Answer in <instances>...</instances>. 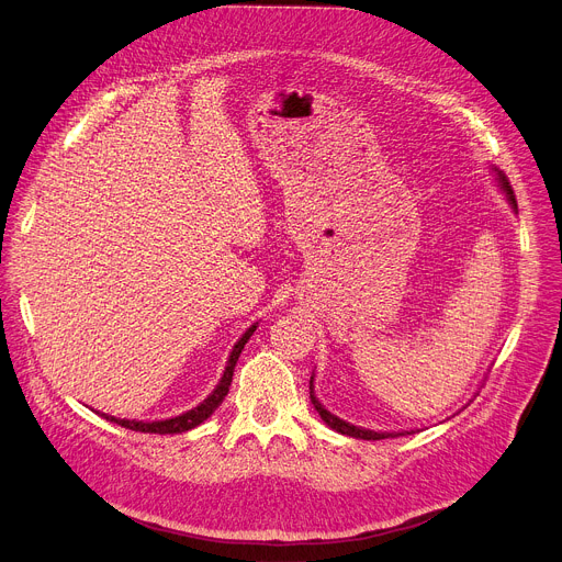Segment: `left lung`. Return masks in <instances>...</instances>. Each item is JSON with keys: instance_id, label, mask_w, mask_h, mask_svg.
Here are the masks:
<instances>
[{"instance_id": "obj_1", "label": "left lung", "mask_w": 562, "mask_h": 562, "mask_svg": "<svg viewBox=\"0 0 562 562\" xmlns=\"http://www.w3.org/2000/svg\"><path fill=\"white\" fill-rule=\"evenodd\" d=\"M497 180H499V187L502 190L506 192V199H508V203L517 210V201H515V192H513V187H510V182H508V178L502 173V171H497ZM314 378H312V382H310V397H312V404H314V408L318 411V416L323 418V423L327 425V427H331L334 431H339V434H346V436H352V438H363V440H382V438H395V436H402V434H408V431H397V434H382V431H370V429H361V427H355V425H350V423H346V420H341V418H336V416H331L329 411L316 400V395H314Z\"/></svg>"}]
</instances>
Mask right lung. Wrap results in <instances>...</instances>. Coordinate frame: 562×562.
Here are the masks:
<instances>
[{"label": "right lung", "instance_id": "add662e5", "mask_svg": "<svg viewBox=\"0 0 562 562\" xmlns=\"http://www.w3.org/2000/svg\"><path fill=\"white\" fill-rule=\"evenodd\" d=\"M255 327H257V325H250V327L244 331L241 339L235 344V348H233V352H231V359H228V366H226V370H223V378H221V382L216 384V389L212 391V395H207V400H203V402H201L199 406H194L192 411H184V414H180V416H176V418L156 420V423L120 420V418L108 416V414H101V416H103L105 420H110V423L122 425V427H126V429H131V431H142V434H182V431H190V429L199 427L201 423H205V420L214 414L216 406L223 402V397L228 395L231 382H233V372H235V366H237V359H239L244 346L248 344V339L252 336Z\"/></svg>", "mask_w": 562, "mask_h": 562}]
</instances>
